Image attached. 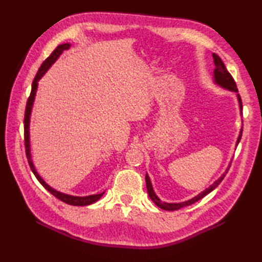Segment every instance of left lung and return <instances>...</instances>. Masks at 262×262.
<instances>
[{"label": "left lung", "mask_w": 262, "mask_h": 262, "mask_svg": "<svg viewBox=\"0 0 262 262\" xmlns=\"http://www.w3.org/2000/svg\"><path fill=\"white\" fill-rule=\"evenodd\" d=\"M213 58H214V64H215V70H214V83L216 85L221 86L222 89H225V90H229L231 92H234L236 93V99H237V102H238V109H240V114L242 116V100H241V97L240 94L237 93V88H236V84L234 80H233L232 75L229 73V71L226 70L225 65L223 63V60H222L219 56H217L216 54L213 53ZM241 136H242V129L240 130V134H238V137L236 140V144L235 145H237L238 142L241 141ZM232 162V161H231ZM230 168V165H229ZM229 168H227L225 170V172L223 174H222L219 179H217L214 183H211V185L206 188L204 191L199 192L197 196L192 197L191 199H188L186 200V202H181V203H165V202H162L158 196L157 193H155L154 189H153V186H152V182H151V179H149L148 174L146 173V177H145V181H146V188H147V192H148V196L149 198L152 199V202L158 206V207H160L161 209H164V210H177V209H180L182 207H186V206H189L191 204H194L196 202H198V200H200L202 198H204L206 194L209 193L210 191H213L214 189L220 185V183L222 182V180L224 179L225 174L227 173V171H229Z\"/></svg>", "instance_id": "8db88e82"}]
</instances>
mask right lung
Listing matches in <instances>:
<instances>
[{"instance_id": "obj_1", "label": "right lung", "mask_w": 262, "mask_h": 262, "mask_svg": "<svg viewBox=\"0 0 262 262\" xmlns=\"http://www.w3.org/2000/svg\"><path fill=\"white\" fill-rule=\"evenodd\" d=\"M72 45H71V43H69V42L62 43V45L57 46V48L55 49V51L51 55H49V57L45 60V62L41 64L40 69L38 70V73H37V75L35 77V80H33V82H32L31 93H30L29 99H28L27 107H26V114H25V145H26L27 159H28V162H29L31 171L33 172V174L36 176L38 181L40 182L41 185L45 187L47 190L53 194V196H55L56 198H58L59 200H62V202L69 204V205H72V206H86V205H91L93 203L98 202V200L103 196L104 191L101 192V193L90 194V196L80 197V196H73V194L64 193V192H60V191L56 190V189H54L53 187L49 186L48 183L40 177V174H39L38 172H37V170L35 168V164H33V162H32L31 147H30V118H31L33 102H35V98H36V93H37V89H38V82L43 76V74H45L49 69H51V66L59 58V56L63 54V52L64 51H68V49Z\"/></svg>"}]
</instances>
